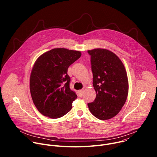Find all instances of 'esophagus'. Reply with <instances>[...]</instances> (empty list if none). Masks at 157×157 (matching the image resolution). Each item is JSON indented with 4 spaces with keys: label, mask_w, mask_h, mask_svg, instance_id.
Wrapping results in <instances>:
<instances>
[{
    "label": "esophagus",
    "mask_w": 157,
    "mask_h": 157,
    "mask_svg": "<svg viewBox=\"0 0 157 157\" xmlns=\"http://www.w3.org/2000/svg\"><path fill=\"white\" fill-rule=\"evenodd\" d=\"M78 93H79V96H80V97L82 96L83 93H84V89L82 88V89H80V90L78 91Z\"/></svg>",
    "instance_id": "34e87169"
}]
</instances>
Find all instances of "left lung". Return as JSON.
<instances>
[{"instance_id":"8db88e82","label":"left lung","mask_w":157,"mask_h":157,"mask_svg":"<svg viewBox=\"0 0 157 157\" xmlns=\"http://www.w3.org/2000/svg\"><path fill=\"white\" fill-rule=\"evenodd\" d=\"M91 55L93 84L96 96L87 105L100 120L116 116L124 106L128 93V81L124 64L113 52L106 49L88 50Z\"/></svg>"}]
</instances>
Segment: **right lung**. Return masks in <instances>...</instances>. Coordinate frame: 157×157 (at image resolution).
<instances>
[{
	"instance_id": "right-lung-1",
	"label": "right lung",
	"mask_w": 157,
	"mask_h": 157,
	"mask_svg": "<svg viewBox=\"0 0 157 157\" xmlns=\"http://www.w3.org/2000/svg\"><path fill=\"white\" fill-rule=\"evenodd\" d=\"M81 56L79 51L59 48L44 53L36 60L30 75V90L42 115L58 119L71 109L77 95L70 88L67 72Z\"/></svg>"
}]
</instances>
